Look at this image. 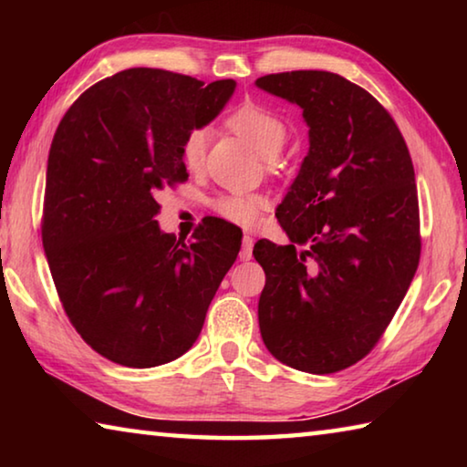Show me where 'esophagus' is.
Here are the masks:
<instances>
[{"instance_id": "1", "label": "esophagus", "mask_w": 467, "mask_h": 467, "mask_svg": "<svg viewBox=\"0 0 467 467\" xmlns=\"http://www.w3.org/2000/svg\"><path fill=\"white\" fill-rule=\"evenodd\" d=\"M253 241L249 234H244L243 239H241V253H239V257L243 259V262H249V259L253 257Z\"/></svg>"}]
</instances>
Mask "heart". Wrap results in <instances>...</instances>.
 <instances>
[{
    "label": "heart",
    "mask_w": 467,
    "mask_h": 467,
    "mask_svg": "<svg viewBox=\"0 0 467 467\" xmlns=\"http://www.w3.org/2000/svg\"><path fill=\"white\" fill-rule=\"evenodd\" d=\"M228 125L239 133V136L257 150L259 156H264L267 164L275 167V154L280 152L282 146L286 144L288 125L284 123L278 113L264 105L247 102L241 105L234 113L228 117ZM205 146H208V130L203 125H195L187 131L181 144V156L187 169H200L205 156ZM267 200L259 193H226L216 197L212 202L220 218L239 226H253L259 220V214L265 210Z\"/></svg>",
    "instance_id": "1"
}]
</instances>
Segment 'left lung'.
Returning a JSON list of instances; mask_svg holds the SVG:
<instances>
[{"instance_id": "8db88e82", "label": "left lung", "mask_w": 467, "mask_h": 467, "mask_svg": "<svg viewBox=\"0 0 467 467\" xmlns=\"http://www.w3.org/2000/svg\"><path fill=\"white\" fill-rule=\"evenodd\" d=\"M255 84L303 109L311 141L275 212L290 244L253 249L265 272L259 329L284 365L337 373L377 346L420 262L412 158L387 109L342 76L298 69Z\"/></svg>"}]
</instances>
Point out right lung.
Instances as JSON below:
<instances>
[{
  "label": "right lung",
  "instance_id": "obj_1",
  "mask_svg": "<svg viewBox=\"0 0 467 467\" xmlns=\"http://www.w3.org/2000/svg\"><path fill=\"white\" fill-rule=\"evenodd\" d=\"M234 80L208 86L131 67L76 99L55 131L43 247L63 311L100 357L131 368L179 358L200 336L241 234L205 220L181 243L164 234L156 195L187 181L181 144L210 123Z\"/></svg>",
  "mask_w": 467,
  "mask_h": 467
}]
</instances>
